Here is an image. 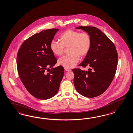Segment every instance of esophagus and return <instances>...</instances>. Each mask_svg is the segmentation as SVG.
<instances>
[{
	"instance_id": "1",
	"label": "esophagus",
	"mask_w": 133,
	"mask_h": 133,
	"mask_svg": "<svg viewBox=\"0 0 133 133\" xmlns=\"http://www.w3.org/2000/svg\"><path fill=\"white\" fill-rule=\"evenodd\" d=\"M65 70L66 71H71V70L70 69H69L68 68H65Z\"/></svg>"
}]
</instances>
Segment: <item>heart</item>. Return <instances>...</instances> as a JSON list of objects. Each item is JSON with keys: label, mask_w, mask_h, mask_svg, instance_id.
Segmentation results:
<instances>
[{"label": "heart", "mask_w": 133, "mask_h": 133, "mask_svg": "<svg viewBox=\"0 0 133 133\" xmlns=\"http://www.w3.org/2000/svg\"><path fill=\"white\" fill-rule=\"evenodd\" d=\"M60 39L61 42L52 40L50 48L54 54L60 56L63 54L65 48L68 47L69 54L58 60V64L65 68L74 67L79 61L80 56H85L91 47V38L86 32L68 30L61 34Z\"/></svg>", "instance_id": "1"}]
</instances>
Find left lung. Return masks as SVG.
Returning a JSON list of instances; mask_svg holds the SVG:
<instances>
[{
  "mask_svg": "<svg viewBox=\"0 0 133 133\" xmlns=\"http://www.w3.org/2000/svg\"><path fill=\"white\" fill-rule=\"evenodd\" d=\"M90 36L91 47L79 66L89 68L87 71L73 69L76 90L87 98H94L106 91L114 79L118 65L116 47L105 34L98 28L80 26Z\"/></svg>",
  "mask_w": 133,
  "mask_h": 133,
  "instance_id": "8db88e82",
  "label": "left lung"
}]
</instances>
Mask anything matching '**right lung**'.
<instances>
[{
  "mask_svg": "<svg viewBox=\"0 0 133 133\" xmlns=\"http://www.w3.org/2000/svg\"><path fill=\"white\" fill-rule=\"evenodd\" d=\"M58 30H46L33 35L23 42L17 53L20 78L28 91L38 99H50L56 95L64 76L62 66L53 68L57 59L50 48Z\"/></svg>",
  "mask_w": 133,
  "mask_h": 133,
  "instance_id": "add662e5",
  "label": "right lung"
}]
</instances>
